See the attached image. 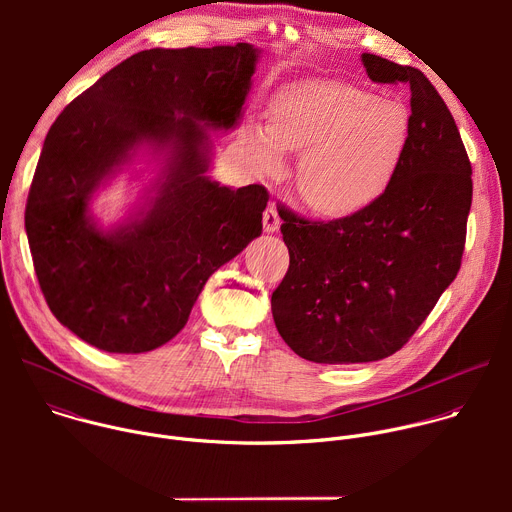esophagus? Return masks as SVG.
Listing matches in <instances>:
<instances>
[{"label":"esophagus","mask_w":512,"mask_h":512,"mask_svg":"<svg viewBox=\"0 0 512 512\" xmlns=\"http://www.w3.org/2000/svg\"><path fill=\"white\" fill-rule=\"evenodd\" d=\"M279 225H281L279 212H277L275 204H269L267 210L263 212V229H265V233H277Z\"/></svg>","instance_id":"1"}]
</instances>
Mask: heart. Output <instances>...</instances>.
<instances>
[{
	"instance_id": "heart-1",
	"label": "heart",
	"mask_w": 512,
	"mask_h": 512,
	"mask_svg": "<svg viewBox=\"0 0 512 512\" xmlns=\"http://www.w3.org/2000/svg\"><path fill=\"white\" fill-rule=\"evenodd\" d=\"M411 141L409 109L338 81H304L269 103V125L251 121L245 143L255 168L273 174L283 152L302 154L298 190L308 206L348 216L395 180Z\"/></svg>"
}]
</instances>
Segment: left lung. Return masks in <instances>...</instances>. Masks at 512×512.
<instances>
[{
  "label": "left lung",
  "mask_w": 512,
  "mask_h": 512,
  "mask_svg": "<svg viewBox=\"0 0 512 512\" xmlns=\"http://www.w3.org/2000/svg\"><path fill=\"white\" fill-rule=\"evenodd\" d=\"M373 83L411 91V141L371 206L330 223L279 204L289 267L271 296L277 332L322 364L395 354L456 279L472 204V166L456 121L421 70L364 52Z\"/></svg>",
  "instance_id": "1"
}]
</instances>
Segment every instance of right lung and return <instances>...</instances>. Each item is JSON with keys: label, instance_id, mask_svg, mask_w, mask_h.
Listing matches in <instances>:
<instances>
[{"label": "right lung", "instance_id": "obj_1", "mask_svg": "<svg viewBox=\"0 0 512 512\" xmlns=\"http://www.w3.org/2000/svg\"><path fill=\"white\" fill-rule=\"evenodd\" d=\"M259 50H141L103 75L52 123L26 204L44 300L87 344L139 354L172 340L206 279L263 231L259 184L212 182L206 129L237 127ZM163 176L125 224L105 232L92 194L141 148Z\"/></svg>", "mask_w": 512, "mask_h": 512}]
</instances>
